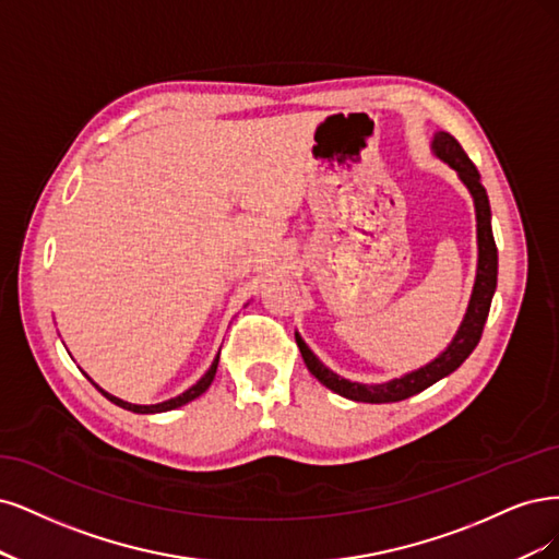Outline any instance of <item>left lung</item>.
Returning <instances> with one entry per match:
<instances>
[{
  "mask_svg": "<svg viewBox=\"0 0 559 559\" xmlns=\"http://www.w3.org/2000/svg\"><path fill=\"white\" fill-rule=\"evenodd\" d=\"M431 153L457 174V178L464 183V188L469 190L474 200L476 243H478L474 290H472L469 304H466V313L460 322L453 341H450V344L435 359H431V362L413 369L400 378H390L385 383H355L344 376L334 373L328 365L320 362L316 353L306 346V341L295 332L299 353L309 371L322 385L353 402H362V404L402 402L413 397V394L427 390L429 385H435L437 381H441V378L450 376L478 346L485 320H488V313H490V304L497 290V246L492 237V213H490L488 192H485L480 183V174L474 167V162L466 157L455 136H450L448 132H435V136H431Z\"/></svg>",
  "mask_w": 559,
  "mask_h": 559,
  "instance_id": "8db88e82",
  "label": "left lung"
}]
</instances>
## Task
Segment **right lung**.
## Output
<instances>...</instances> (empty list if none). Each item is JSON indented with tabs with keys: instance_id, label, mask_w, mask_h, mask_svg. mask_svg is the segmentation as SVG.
Returning a JSON list of instances; mask_svg holds the SVG:
<instances>
[{
	"instance_id": "right-lung-1",
	"label": "right lung",
	"mask_w": 559,
	"mask_h": 559,
	"mask_svg": "<svg viewBox=\"0 0 559 559\" xmlns=\"http://www.w3.org/2000/svg\"><path fill=\"white\" fill-rule=\"evenodd\" d=\"M218 359H221V353L215 355V359L211 362V367L206 369V373L200 378V381H197L192 388H188L186 392H181L178 394V397H171V400H167V402H159V404H130V402H124V400H118V397H114V394H109L106 390H102L93 378H90L85 371V376H87V381L93 383L106 400L109 402H114L116 406H120V408H128V411H132V413H165V411H174V408H178V406H183V404H188V402H192V400H197L200 397V394H204L206 390H209V385L213 383V378H215V369H218Z\"/></svg>"
}]
</instances>
